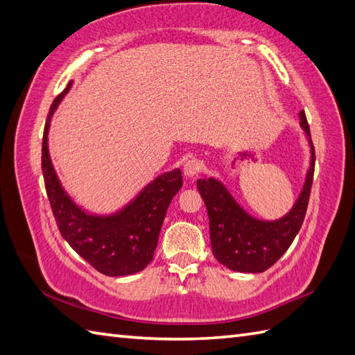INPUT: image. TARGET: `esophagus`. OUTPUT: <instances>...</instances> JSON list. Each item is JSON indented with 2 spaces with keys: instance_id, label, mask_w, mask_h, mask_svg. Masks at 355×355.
Instances as JSON below:
<instances>
[{
  "instance_id": "obj_1",
  "label": "esophagus",
  "mask_w": 355,
  "mask_h": 355,
  "mask_svg": "<svg viewBox=\"0 0 355 355\" xmlns=\"http://www.w3.org/2000/svg\"><path fill=\"white\" fill-rule=\"evenodd\" d=\"M200 169H201L200 162L195 160V159H191V160H187V162L184 163L183 172H184V175H186L187 178H193L195 175H198V172H200Z\"/></svg>"
}]
</instances>
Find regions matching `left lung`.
Here are the masks:
<instances>
[{"mask_svg":"<svg viewBox=\"0 0 355 355\" xmlns=\"http://www.w3.org/2000/svg\"><path fill=\"white\" fill-rule=\"evenodd\" d=\"M300 118L311 146V163L298 201L284 218L272 222L255 219L234 201L218 180L201 178L196 181L209 213L213 255L228 269L252 274L269 269L289 250L301 230L309 205L316 157L304 110L300 112Z\"/></svg>","mask_w":355,"mask_h":355,"instance_id":"1","label":"left lung"}]
</instances>
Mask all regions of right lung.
Listing matches in <instances>:
<instances>
[{
  "label": "right lung",
  "instance_id": "obj_1",
  "mask_svg": "<svg viewBox=\"0 0 355 355\" xmlns=\"http://www.w3.org/2000/svg\"><path fill=\"white\" fill-rule=\"evenodd\" d=\"M72 83L49 107L42 140V172L57 227L71 248L109 277L131 275L154 257L160 228L172 198L183 186L181 171L166 172L148 184L125 209L110 216L87 215L63 191L48 153L49 121Z\"/></svg>",
  "mask_w": 355,
  "mask_h": 355
}]
</instances>
